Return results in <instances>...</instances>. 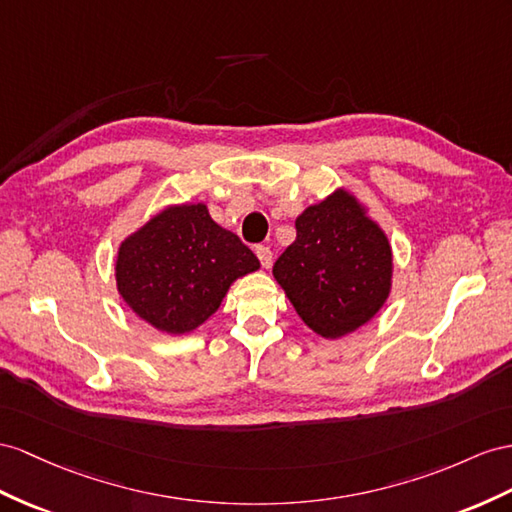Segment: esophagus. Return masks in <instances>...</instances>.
<instances>
[{
    "mask_svg": "<svg viewBox=\"0 0 512 512\" xmlns=\"http://www.w3.org/2000/svg\"><path fill=\"white\" fill-rule=\"evenodd\" d=\"M255 253H257V257L261 261V266H264V268L272 266V251H270L268 246H257Z\"/></svg>",
    "mask_w": 512,
    "mask_h": 512,
    "instance_id": "1",
    "label": "esophagus"
}]
</instances>
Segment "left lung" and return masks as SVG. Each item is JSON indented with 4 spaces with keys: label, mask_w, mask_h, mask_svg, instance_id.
Returning <instances> with one entry per match:
<instances>
[{
    "label": "left lung",
    "mask_w": 512,
    "mask_h": 512,
    "mask_svg": "<svg viewBox=\"0 0 512 512\" xmlns=\"http://www.w3.org/2000/svg\"><path fill=\"white\" fill-rule=\"evenodd\" d=\"M272 274L313 333L342 339L385 307L393 283L391 242L368 205L337 188L296 218V240Z\"/></svg>",
    "instance_id": "left-lung-1"
}]
</instances>
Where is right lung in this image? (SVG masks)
<instances>
[{
	"label": "right lung",
	"mask_w": 512,
	"mask_h": 512,
	"mask_svg": "<svg viewBox=\"0 0 512 512\" xmlns=\"http://www.w3.org/2000/svg\"><path fill=\"white\" fill-rule=\"evenodd\" d=\"M259 270V259L205 203L166 205L129 233L116 253L123 303L166 335H186L214 316L233 281Z\"/></svg>",
	"instance_id": "add662e5"
}]
</instances>
